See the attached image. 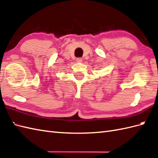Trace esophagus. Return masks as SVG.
<instances>
[{"mask_svg":"<svg viewBox=\"0 0 158 158\" xmlns=\"http://www.w3.org/2000/svg\"><path fill=\"white\" fill-rule=\"evenodd\" d=\"M76 61H77V62H82V58H77L76 59Z\"/></svg>","mask_w":158,"mask_h":158,"instance_id":"34e87169","label":"esophagus"}]
</instances>
